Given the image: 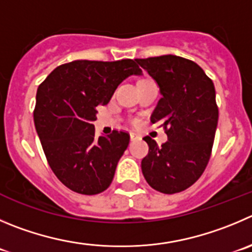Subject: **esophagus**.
Here are the masks:
<instances>
[{
  "label": "esophagus",
  "mask_w": 252,
  "mask_h": 252,
  "mask_svg": "<svg viewBox=\"0 0 252 252\" xmlns=\"http://www.w3.org/2000/svg\"><path fill=\"white\" fill-rule=\"evenodd\" d=\"M130 138H131V141H135V140H137V138H140V135L136 132H130Z\"/></svg>",
  "instance_id": "esophagus-1"
}]
</instances>
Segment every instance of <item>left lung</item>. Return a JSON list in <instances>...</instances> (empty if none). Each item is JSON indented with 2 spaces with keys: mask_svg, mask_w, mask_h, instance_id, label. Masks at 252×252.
<instances>
[{
  "mask_svg": "<svg viewBox=\"0 0 252 252\" xmlns=\"http://www.w3.org/2000/svg\"><path fill=\"white\" fill-rule=\"evenodd\" d=\"M159 86L162 97L152 116L168 141L158 146L146 136L148 155L141 162L147 183L164 194L179 193L204 172L218 126L215 88L202 68L182 57L160 56L136 59Z\"/></svg>",
  "mask_w": 252,
  "mask_h": 252,
  "instance_id": "8db88e82",
  "label": "left lung"
}]
</instances>
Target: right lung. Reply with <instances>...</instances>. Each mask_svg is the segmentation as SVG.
Returning a JSON list of instances; mask_svg holds the SVG:
<instances>
[{
  "label": "right lung",
  "instance_id": "add662e5",
  "mask_svg": "<svg viewBox=\"0 0 252 252\" xmlns=\"http://www.w3.org/2000/svg\"><path fill=\"white\" fill-rule=\"evenodd\" d=\"M142 70L132 59L74 61L57 66L38 86L34 125L50 168L65 187L85 195L109 188L130 135L95 136L97 107Z\"/></svg>",
  "mask_w": 252,
  "mask_h": 252
}]
</instances>
